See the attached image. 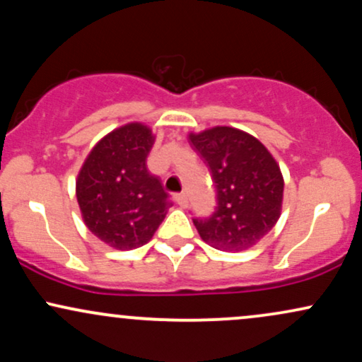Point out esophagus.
<instances>
[{
	"label": "esophagus",
	"mask_w": 362,
	"mask_h": 362,
	"mask_svg": "<svg viewBox=\"0 0 362 362\" xmlns=\"http://www.w3.org/2000/svg\"><path fill=\"white\" fill-rule=\"evenodd\" d=\"M175 202L180 207H187V204H189V199H187V194H184V192L177 194L175 195Z\"/></svg>",
	"instance_id": "34e87169"
}]
</instances>
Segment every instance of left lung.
I'll use <instances>...</instances> for the list:
<instances>
[{
  "mask_svg": "<svg viewBox=\"0 0 362 362\" xmlns=\"http://www.w3.org/2000/svg\"><path fill=\"white\" fill-rule=\"evenodd\" d=\"M189 139L216 189L214 213L194 218L199 235L219 250H247L279 219L284 180L276 160L259 139L233 127H213Z\"/></svg>",
  "mask_w": 362,
  "mask_h": 362,
  "instance_id": "8db88e82",
  "label": "left lung"
}]
</instances>
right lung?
<instances>
[{"label":"right lung","instance_id":"add662e5","mask_svg":"<svg viewBox=\"0 0 362 362\" xmlns=\"http://www.w3.org/2000/svg\"><path fill=\"white\" fill-rule=\"evenodd\" d=\"M153 143L146 126L115 129L91 149L78 175L76 197L85 224L117 250L148 243L172 207L160 178L146 167Z\"/></svg>","mask_w":362,"mask_h":362}]
</instances>
